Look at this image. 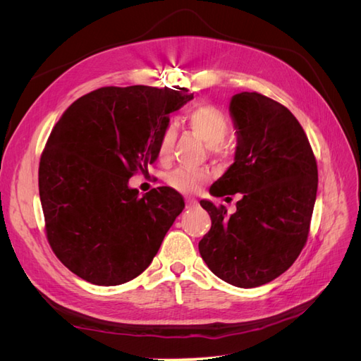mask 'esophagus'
I'll use <instances>...</instances> for the list:
<instances>
[{"instance_id": "34e87169", "label": "esophagus", "mask_w": 361, "mask_h": 361, "mask_svg": "<svg viewBox=\"0 0 361 361\" xmlns=\"http://www.w3.org/2000/svg\"><path fill=\"white\" fill-rule=\"evenodd\" d=\"M185 203H187V207H190V209H192V207L197 206V202H195V200H194V199H191V197H187V199H185Z\"/></svg>"}]
</instances>
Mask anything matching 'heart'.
<instances>
[{
	"label": "heart",
	"mask_w": 361,
	"mask_h": 361,
	"mask_svg": "<svg viewBox=\"0 0 361 361\" xmlns=\"http://www.w3.org/2000/svg\"><path fill=\"white\" fill-rule=\"evenodd\" d=\"M187 122L194 133L209 146L212 154H226L227 146L224 145V140L231 134L232 122L221 108L212 104H202L194 106L187 114ZM176 126L171 122L162 128L157 143V157L159 161L169 159L174 140H176ZM207 180H209V171L204 169L191 167H178L166 176L169 187L183 194L195 192Z\"/></svg>",
	"instance_id": "1"
}]
</instances>
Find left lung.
I'll list each match as a JSON object with an SVG mask.
<instances>
[{
	"label": "left lung",
	"mask_w": 361,
	"mask_h": 361,
	"mask_svg": "<svg viewBox=\"0 0 361 361\" xmlns=\"http://www.w3.org/2000/svg\"><path fill=\"white\" fill-rule=\"evenodd\" d=\"M235 162L212 187L241 192L236 212L200 200L211 228L199 243L206 265L238 288H256L289 269L307 243L318 166L302 126L285 105L257 92L232 97Z\"/></svg>",
	"instance_id": "obj_1"
}]
</instances>
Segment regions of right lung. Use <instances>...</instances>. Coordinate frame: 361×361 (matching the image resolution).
<instances>
[{
    "mask_svg": "<svg viewBox=\"0 0 361 361\" xmlns=\"http://www.w3.org/2000/svg\"><path fill=\"white\" fill-rule=\"evenodd\" d=\"M192 99L183 87H101L52 128L39 164L48 243L82 280L117 286L140 276L183 209L159 187L138 197L128 180L157 159L169 114Z\"/></svg>",
    "mask_w": 361,
    "mask_h": 361,
    "instance_id": "obj_1",
    "label": "right lung"
}]
</instances>
